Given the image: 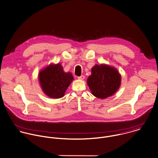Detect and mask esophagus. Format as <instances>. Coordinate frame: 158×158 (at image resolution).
Instances as JSON below:
<instances>
[{
  "mask_svg": "<svg viewBox=\"0 0 158 158\" xmlns=\"http://www.w3.org/2000/svg\"><path fill=\"white\" fill-rule=\"evenodd\" d=\"M77 79H80V80H84L85 79V76L84 75H81V76H79L77 77Z\"/></svg>",
  "mask_w": 158,
  "mask_h": 158,
  "instance_id": "1",
  "label": "esophagus"
}]
</instances>
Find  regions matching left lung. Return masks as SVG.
Instances as JSON below:
<instances>
[{
    "label": "left lung",
    "instance_id": "8db88e82",
    "mask_svg": "<svg viewBox=\"0 0 158 158\" xmlns=\"http://www.w3.org/2000/svg\"><path fill=\"white\" fill-rule=\"evenodd\" d=\"M87 84L93 96L98 98H106L120 88L121 75L114 67L105 64L96 65L91 69Z\"/></svg>",
    "mask_w": 158,
    "mask_h": 158
}]
</instances>
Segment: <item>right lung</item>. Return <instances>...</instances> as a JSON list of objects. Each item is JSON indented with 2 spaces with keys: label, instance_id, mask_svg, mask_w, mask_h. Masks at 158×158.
<instances>
[{
  "label": "right lung",
  "instance_id": "1",
  "mask_svg": "<svg viewBox=\"0 0 158 158\" xmlns=\"http://www.w3.org/2000/svg\"><path fill=\"white\" fill-rule=\"evenodd\" d=\"M72 74L65 73L60 64H50L39 73V81L43 92L49 97L60 98L73 80Z\"/></svg>",
  "mask_w": 158,
  "mask_h": 158
}]
</instances>
